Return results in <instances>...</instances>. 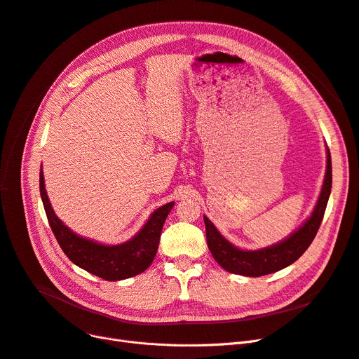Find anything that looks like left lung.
I'll use <instances>...</instances> for the list:
<instances>
[{"instance_id":"left-lung-1","label":"left lung","mask_w":359,"mask_h":359,"mask_svg":"<svg viewBox=\"0 0 359 359\" xmlns=\"http://www.w3.org/2000/svg\"><path fill=\"white\" fill-rule=\"evenodd\" d=\"M326 175L322 192L318 195L311 215L292 234L272 246L257 250L238 249L217 230L208 217L203 215L206 243L221 268L243 276H263L290 266L309 249L322 224L332 191V158L329 148H326Z\"/></svg>"}]
</instances>
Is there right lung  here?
I'll return each instance as SVG.
<instances>
[{
	"label": "right lung",
	"mask_w": 359,
	"mask_h": 359,
	"mask_svg": "<svg viewBox=\"0 0 359 359\" xmlns=\"http://www.w3.org/2000/svg\"><path fill=\"white\" fill-rule=\"evenodd\" d=\"M39 187L50 229L56 241L74 265L106 280H122L142 273L153 263L158 249L163 224L168 212L173 210L175 202H168L157 208L149 215L144 227L130 240L109 246L75 234L55 215L45 189L42 168Z\"/></svg>",
	"instance_id": "obj_1"
}]
</instances>
